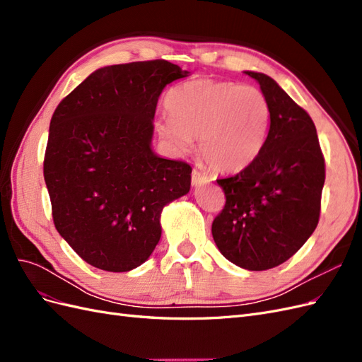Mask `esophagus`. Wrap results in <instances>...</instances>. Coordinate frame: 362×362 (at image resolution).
Returning a JSON list of instances; mask_svg holds the SVG:
<instances>
[{
  "label": "esophagus",
  "instance_id": "34e87169",
  "mask_svg": "<svg viewBox=\"0 0 362 362\" xmlns=\"http://www.w3.org/2000/svg\"><path fill=\"white\" fill-rule=\"evenodd\" d=\"M208 182V177L206 175H204L202 172H199V170H196V169H193L192 170V184L194 185H201V184H206Z\"/></svg>",
  "mask_w": 362,
  "mask_h": 362
}]
</instances>
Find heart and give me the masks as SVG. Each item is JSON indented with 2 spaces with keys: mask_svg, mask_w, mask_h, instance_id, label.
I'll use <instances>...</instances> for the list:
<instances>
[{
  "mask_svg": "<svg viewBox=\"0 0 362 362\" xmlns=\"http://www.w3.org/2000/svg\"><path fill=\"white\" fill-rule=\"evenodd\" d=\"M169 117L157 120L158 134L185 152L199 139V154L218 172L242 170L257 158L270 128L267 98L254 86L216 80L178 84L166 95Z\"/></svg>",
  "mask_w": 362,
  "mask_h": 362,
  "instance_id": "b5f03b06",
  "label": "heart"
}]
</instances>
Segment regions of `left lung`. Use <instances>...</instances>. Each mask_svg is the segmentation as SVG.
<instances>
[{
	"instance_id": "8db88e82",
	"label": "left lung",
	"mask_w": 362,
	"mask_h": 362,
	"mask_svg": "<svg viewBox=\"0 0 362 362\" xmlns=\"http://www.w3.org/2000/svg\"><path fill=\"white\" fill-rule=\"evenodd\" d=\"M270 105V128L257 158L217 180L223 210L211 226L222 255L247 270H267L298 252L319 223L325 158L310 115L270 76L246 72Z\"/></svg>"
}]
</instances>
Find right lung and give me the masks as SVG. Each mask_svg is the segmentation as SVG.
Instances as JSON below:
<instances>
[{"label": "right lung", "instance_id": "right-lung-1", "mask_svg": "<svg viewBox=\"0 0 362 362\" xmlns=\"http://www.w3.org/2000/svg\"><path fill=\"white\" fill-rule=\"evenodd\" d=\"M187 74L168 60L105 66L51 117L43 178L52 221L96 269L144 264L161 237L163 206L190 190V164L151 149L158 96Z\"/></svg>", "mask_w": 362, "mask_h": 362}]
</instances>
